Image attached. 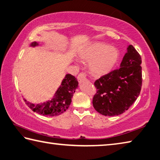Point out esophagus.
<instances>
[{"label":"esophagus","instance_id":"esophagus-1","mask_svg":"<svg viewBox=\"0 0 160 160\" xmlns=\"http://www.w3.org/2000/svg\"><path fill=\"white\" fill-rule=\"evenodd\" d=\"M78 80L80 83L82 82L83 81L87 80V78L84 72H80V73L78 75Z\"/></svg>","mask_w":160,"mask_h":160}]
</instances>
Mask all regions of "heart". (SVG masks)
<instances>
[{
	"instance_id": "heart-1",
	"label": "heart",
	"mask_w": 160,
	"mask_h": 160,
	"mask_svg": "<svg viewBox=\"0 0 160 160\" xmlns=\"http://www.w3.org/2000/svg\"><path fill=\"white\" fill-rule=\"evenodd\" d=\"M81 59L89 63V70L94 76L100 77L111 72L120 60L118 48L104 42H93L80 52Z\"/></svg>"
}]
</instances>
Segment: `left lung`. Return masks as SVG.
Segmentation results:
<instances>
[{"label":"left lung","mask_w":160,"mask_h":160,"mask_svg":"<svg viewBox=\"0 0 160 160\" xmlns=\"http://www.w3.org/2000/svg\"><path fill=\"white\" fill-rule=\"evenodd\" d=\"M141 64L140 54L130 45L120 68L95 81L97 92L92 103L98 112L105 116L118 115L135 102L142 86Z\"/></svg>","instance_id":"left-lung-1"}]
</instances>
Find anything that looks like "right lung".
I'll return each instance as SVG.
<instances>
[{
    "label": "right lung",
    "mask_w": 160,
    "mask_h": 160,
    "mask_svg": "<svg viewBox=\"0 0 160 160\" xmlns=\"http://www.w3.org/2000/svg\"><path fill=\"white\" fill-rule=\"evenodd\" d=\"M38 45L37 42H31L30 46L36 47ZM78 87V82L76 78L71 74L66 75L64 79L62 80L61 86L57 90L54 97L51 100L46 102L38 103L35 105L34 103L28 102L24 98L26 104L29 108L38 114L52 117L57 116L64 112L68 108L71 103V99L75 89Z\"/></svg>",
    "instance_id": "right-lung-1"
}]
</instances>
